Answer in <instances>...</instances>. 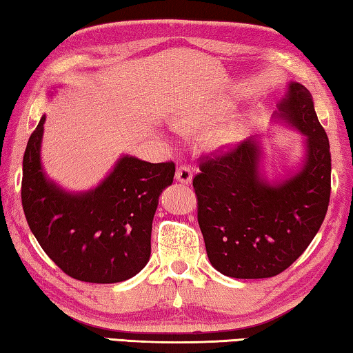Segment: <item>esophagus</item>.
<instances>
[{
	"label": "esophagus",
	"instance_id": "34e87169",
	"mask_svg": "<svg viewBox=\"0 0 353 353\" xmlns=\"http://www.w3.org/2000/svg\"><path fill=\"white\" fill-rule=\"evenodd\" d=\"M191 179H193V174H191V170L188 166H179L176 171V181H179L181 183H191Z\"/></svg>",
	"mask_w": 353,
	"mask_h": 353
}]
</instances>
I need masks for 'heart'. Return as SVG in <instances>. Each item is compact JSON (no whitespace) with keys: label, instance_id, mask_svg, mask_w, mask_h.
I'll return each mask as SVG.
<instances>
[{"label":"heart","instance_id":"obj_1","mask_svg":"<svg viewBox=\"0 0 353 353\" xmlns=\"http://www.w3.org/2000/svg\"><path fill=\"white\" fill-rule=\"evenodd\" d=\"M224 105H212L202 110L185 112L172 119V126L177 130H190L213 121L221 113H224ZM244 134V126L238 121L227 123L210 134V143L214 148H229L241 139Z\"/></svg>","mask_w":353,"mask_h":353}]
</instances>
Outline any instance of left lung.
I'll return each instance as SVG.
<instances>
[{"instance_id": "left-lung-1", "label": "left lung", "mask_w": 353, "mask_h": 353, "mask_svg": "<svg viewBox=\"0 0 353 353\" xmlns=\"http://www.w3.org/2000/svg\"><path fill=\"white\" fill-rule=\"evenodd\" d=\"M276 121L301 132L303 160L279 181L263 171L260 137L208 157L193 179L208 260L227 277L266 279L291 266L318 234L330 201V145L302 83L290 82Z\"/></svg>"}]
</instances>
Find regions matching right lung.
<instances>
[{
	"mask_svg": "<svg viewBox=\"0 0 353 353\" xmlns=\"http://www.w3.org/2000/svg\"><path fill=\"white\" fill-rule=\"evenodd\" d=\"M45 115L23 157L21 202L29 229L46 255L70 277L90 283L124 282L151 256L152 219L174 163L121 155L97 187L67 191L41 165Z\"/></svg>",
	"mask_w": 353,
	"mask_h": 353,
	"instance_id": "add662e5",
	"label": "right lung"
}]
</instances>
